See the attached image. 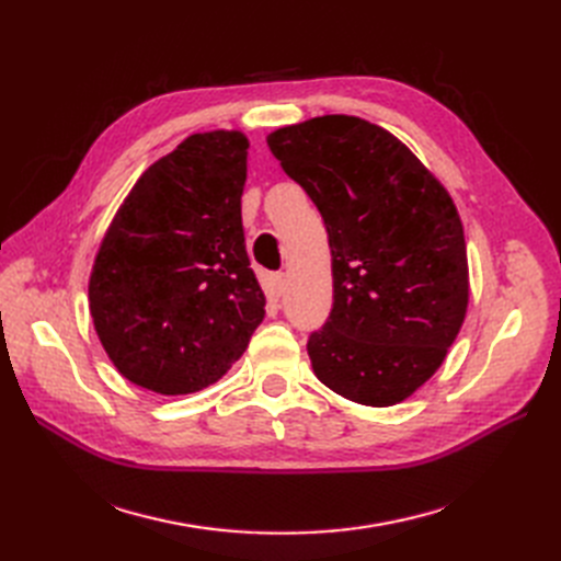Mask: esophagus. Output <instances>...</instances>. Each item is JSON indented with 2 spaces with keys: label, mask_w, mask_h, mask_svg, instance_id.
Returning <instances> with one entry per match:
<instances>
[{
  "label": "esophagus",
  "mask_w": 561,
  "mask_h": 561,
  "mask_svg": "<svg viewBox=\"0 0 561 561\" xmlns=\"http://www.w3.org/2000/svg\"><path fill=\"white\" fill-rule=\"evenodd\" d=\"M285 293V274H274L268 283V295L271 297H280Z\"/></svg>",
  "instance_id": "34e87169"
}]
</instances>
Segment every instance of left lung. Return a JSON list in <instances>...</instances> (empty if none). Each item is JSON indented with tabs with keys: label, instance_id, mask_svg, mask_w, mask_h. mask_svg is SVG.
I'll return each mask as SVG.
<instances>
[{
	"label": "left lung",
	"instance_id": "left-lung-1",
	"mask_svg": "<svg viewBox=\"0 0 561 561\" xmlns=\"http://www.w3.org/2000/svg\"><path fill=\"white\" fill-rule=\"evenodd\" d=\"M266 142L330 239L334 304L307 344L316 377L353 402H402L443 365L468 309L451 196L396 135L358 116H316Z\"/></svg>",
	"mask_w": 561,
	"mask_h": 561
}]
</instances>
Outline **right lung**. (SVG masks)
I'll list each match as a JSON object with an SVG mask.
<instances>
[{
    "mask_svg": "<svg viewBox=\"0 0 561 561\" xmlns=\"http://www.w3.org/2000/svg\"><path fill=\"white\" fill-rule=\"evenodd\" d=\"M248 138L190 135L116 210L89 283L93 325L135 386L186 396L222 379L264 320L241 222Z\"/></svg>",
    "mask_w": 561,
    "mask_h": 561,
    "instance_id": "obj_1",
    "label": "right lung"
}]
</instances>
